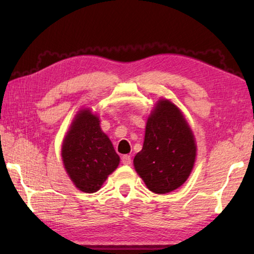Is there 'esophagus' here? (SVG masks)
Wrapping results in <instances>:
<instances>
[{"label":"esophagus","instance_id":"obj_1","mask_svg":"<svg viewBox=\"0 0 254 254\" xmlns=\"http://www.w3.org/2000/svg\"><path fill=\"white\" fill-rule=\"evenodd\" d=\"M122 163L123 165H131V156H128V154H124L122 157Z\"/></svg>","mask_w":254,"mask_h":254}]
</instances>
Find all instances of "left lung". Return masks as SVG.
I'll return each mask as SVG.
<instances>
[{"mask_svg": "<svg viewBox=\"0 0 254 254\" xmlns=\"http://www.w3.org/2000/svg\"><path fill=\"white\" fill-rule=\"evenodd\" d=\"M196 154L194 133L183 112L160 98L147 120L142 150L133 159L136 174L149 190L167 194L188 179Z\"/></svg>", "mask_w": 254, "mask_h": 254, "instance_id": "1", "label": "left lung"}]
</instances>
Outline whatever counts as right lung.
Here are the masks:
<instances>
[{
  "label": "right lung",
  "mask_w": 254,
  "mask_h": 254,
  "mask_svg": "<svg viewBox=\"0 0 254 254\" xmlns=\"http://www.w3.org/2000/svg\"><path fill=\"white\" fill-rule=\"evenodd\" d=\"M100 123V117L89 107L79 110L62 144V160L68 177L76 188L89 194L102 187L120 163L119 154Z\"/></svg>",
  "instance_id": "1"
}]
</instances>
